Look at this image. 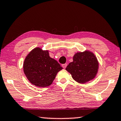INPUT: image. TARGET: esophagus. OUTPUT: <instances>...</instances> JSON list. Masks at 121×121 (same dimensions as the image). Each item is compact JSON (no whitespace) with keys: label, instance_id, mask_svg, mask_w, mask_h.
Here are the masks:
<instances>
[{"label":"esophagus","instance_id":"obj_1","mask_svg":"<svg viewBox=\"0 0 121 121\" xmlns=\"http://www.w3.org/2000/svg\"><path fill=\"white\" fill-rule=\"evenodd\" d=\"M62 67L64 68V69H65V68L66 67V66H67V64H62Z\"/></svg>","mask_w":121,"mask_h":121}]
</instances>
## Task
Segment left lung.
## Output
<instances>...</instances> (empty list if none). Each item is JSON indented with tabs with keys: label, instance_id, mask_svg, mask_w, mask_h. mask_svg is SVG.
I'll list each match as a JSON object with an SVG mask.
<instances>
[{
	"label": "left lung",
	"instance_id": "left-lung-1",
	"mask_svg": "<svg viewBox=\"0 0 121 121\" xmlns=\"http://www.w3.org/2000/svg\"><path fill=\"white\" fill-rule=\"evenodd\" d=\"M99 69V62L95 55L89 50L77 52L73 61L66 66L65 70L71 75L75 81L85 83L95 78Z\"/></svg>",
	"mask_w": 121,
	"mask_h": 121
}]
</instances>
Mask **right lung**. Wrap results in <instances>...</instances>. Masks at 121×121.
I'll return each instance as SVG.
<instances>
[{"label": "right lung", "mask_w": 121, "mask_h": 121, "mask_svg": "<svg viewBox=\"0 0 121 121\" xmlns=\"http://www.w3.org/2000/svg\"><path fill=\"white\" fill-rule=\"evenodd\" d=\"M23 71L28 81L38 87H46L53 82L57 73L63 69L57 60L51 58L48 50L33 49L24 59Z\"/></svg>", "instance_id": "1"}]
</instances>
